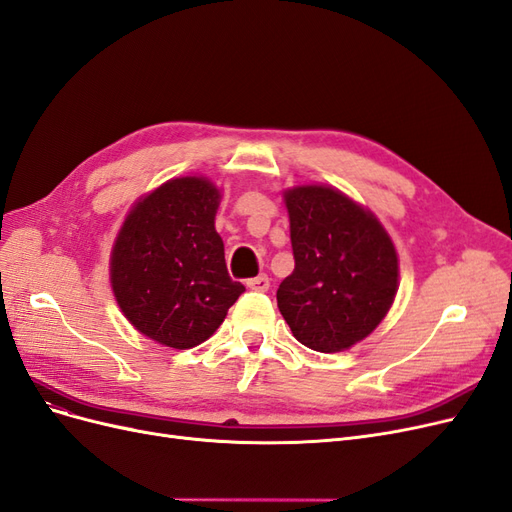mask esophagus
Masks as SVG:
<instances>
[{
    "mask_svg": "<svg viewBox=\"0 0 512 512\" xmlns=\"http://www.w3.org/2000/svg\"><path fill=\"white\" fill-rule=\"evenodd\" d=\"M245 286H248V288L254 290V292H267L269 286H271V279H269L267 273H260V275H256V277L245 281Z\"/></svg>",
    "mask_w": 512,
    "mask_h": 512,
    "instance_id": "obj_1",
    "label": "esophagus"
}]
</instances>
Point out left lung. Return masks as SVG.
<instances>
[{"mask_svg":"<svg viewBox=\"0 0 512 512\" xmlns=\"http://www.w3.org/2000/svg\"><path fill=\"white\" fill-rule=\"evenodd\" d=\"M294 271L277 288V307L296 341L322 354L354 347L390 311L398 254L373 211L330 186L284 192Z\"/></svg>","mask_w":512,"mask_h":512,"instance_id":"1","label":"left lung"}]
</instances>
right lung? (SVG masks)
Returning <instances> with one entry per match:
<instances>
[{
    "instance_id": "right-lung-1",
    "label": "right lung",
    "mask_w": 512,
    "mask_h": 512,
    "mask_svg": "<svg viewBox=\"0 0 512 512\" xmlns=\"http://www.w3.org/2000/svg\"><path fill=\"white\" fill-rule=\"evenodd\" d=\"M218 205L220 190L209 180H169L133 205L114 241L116 303L135 330L165 347L207 341L245 292L226 271Z\"/></svg>"
}]
</instances>
